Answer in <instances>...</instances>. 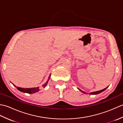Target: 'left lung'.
<instances>
[{
  "mask_svg": "<svg viewBox=\"0 0 123 123\" xmlns=\"http://www.w3.org/2000/svg\"><path fill=\"white\" fill-rule=\"evenodd\" d=\"M108 88V87H106V88H105V89H103V90H99V91H95V92H90V95H97V94H98V93H100V92H103V91H104V90H105L107 88ZM79 90H80L82 92H83V93H86V92H84V91H83L82 90H80V89H79Z\"/></svg>",
  "mask_w": 123,
  "mask_h": 123,
  "instance_id": "8db88e82",
  "label": "left lung"
}]
</instances>
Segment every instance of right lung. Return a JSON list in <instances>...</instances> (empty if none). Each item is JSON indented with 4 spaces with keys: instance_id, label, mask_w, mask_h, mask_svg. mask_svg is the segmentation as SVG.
<instances>
[{
    "instance_id": "add662e5",
    "label": "right lung",
    "mask_w": 123,
    "mask_h": 123,
    "mask_svg": "<svg viewBox=\"0 0 123 123\" xmlns=\"http://www.w3.org/2000/svg\"><path fill=\"white\" fill-rule=\"evenodd\" d=\"M50 76H51V74L49 75V79H48V81H47L46 82V83H45L44 85H42L43 88H45L47 84H48ZM14 86H15V87H16V86L15 85H14ZM16 88L18 90L21 91V92H26V93H34L37 92H38L39 90H40L39 87H35V88H20V87H16Z\"/></svg>"
}]
</instances>
